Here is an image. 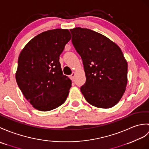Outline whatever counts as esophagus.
I'll return each instance as SVG.
<instances>
[{"label": "esophagus", "mask_w": 149, "mask_h": 149, "mask_svg": "<svg viewBox=\"0 0 149 149\" xmlns=\"http://www.w3.org/2000/svg\"><path fill=\"white\" fill-rule=\"evenodd\" d=\"M75 72H72V74L70 76V79H71L72 81H74V77H75Z\"/></svg>", "instance_id": "obj_1"}]
</instances>
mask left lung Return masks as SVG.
I'll use <instances>...</instances> for the list:
<instances>
[{"label": "left lung", "instance_id": "8db88e82", "mask_svg": "<svg viewBox=\"0 0 149 149\" xmlns=\"http://www.w3.org/2000/svg\"><path fill=\"white\" fill-rule=\"evenodd\" d=\"M70 30L86 77L81 91L89 104L111 108L122 98L127 82V63L121 49L109 38L90 29L77 27Z\"/></svg>", "mask_w": 149, "mask_h": 149}]
</instances>
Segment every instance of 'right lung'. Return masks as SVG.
<instances>
[{"label": "right lung", "mask_w": 149, "mask_h": 149, "mask_svg": "<svg viewBox=\"0 0 149 149\" xmlns=\"http://www.w3.org/2000/svg\"><path fill=\"white\" fill-rule=\"evenodd\" d=\"M71 39L67 29L47 30L29 41L19 54L16 80L34 108L49 111L67 100L72 81L63 74L60 55Z\"/></svg>", "instance_id": "right-lung-1"}]
</instances>
